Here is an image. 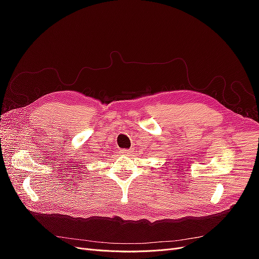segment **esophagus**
I'll list each match as a JSON object with an SVG mask.
<instances>
[{
  "label": "esophagus",
  "instance_id": "obj_1",
  "mask_svg": "<svg viewBox=\"0 0 259 259\" xmlns=\"http://www.w3.org/2000/svg\"><path fill=\"white\" fill-rule=\"evenodd\" d=\"M120 153L122 155H130L131 153H133V150L132 149H122V150H120Z\"/></svg>",
  "mask_w": 259,
  "mask_h": 259
}]
</instances>
